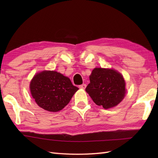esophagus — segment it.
Segmentation results:
<instances>
[{"instance_id": "34e87169", "label": "esophagus", "mask_w": 158, "mask_h": 158, "mask_svg": "<svg viewBox=\"0 0 158 158\" xmlns=\"http://www.w3.org/2000/svg\"><path fill=\"white\" fill-rule=\"evenodd\" d=\"M79 88H81V89H84L86 88V84H82V85H80L79 86Z\"/></svg>"}]
</instances>
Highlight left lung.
Masks as SVG:
<instances>
[{
    "instance_id": "8db88e82",
    "label": "left lung",
    "mask_w": 158,
    "mask_h": 158,
    "mask_svg": "<svg viewBox=\"0 0 158 158\" xmlns=\"http://www.w3.org/2000/svg\"><path fill=\"white\" fill-rule=\"evenodd\" d=\"M85 91L97 105L107 109L117 106L126 94V83L114 69L95 68L89 76Z\"/></svg>"
}]
</instances>
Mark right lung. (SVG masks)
<instances>
[{
    "label": "right lung",
    "instance_id": "1",
    "mask_svg": "<svg viewBox=\"0 0 158 158\" xmlns=\"http://www.w3.org/2000/svg\"><path fill=\"white\" fill-rule=\"evenodd\" d=\"M32 98L41 108L49 112L62 110L79 89L69 77L53 70L36 73L30 83Z\"/></svg>",
    "mask_w": 158,
    "mask_h": 158
}]
</instances>
